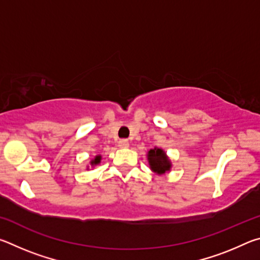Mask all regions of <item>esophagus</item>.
<instances>
[{"label": "esophagus", "instance_id": "obj_1", "mask_svg": "<svg viewBox=\"0 0 260 260\" xmlns=\"http://www.w3.org/2000/svg\"><path fill=\"white\" fill-rule=\"evenodd\" d=\"M118 147L119 148H128L129 147V142L127 140H120L119 142H118Z\"/></svg>", "mask_w": 260, "mask_h": 260}]
</instances>
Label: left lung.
<instances>
[{
	"instance_id": "1",
	"label": "left lung",
	"mask_w": 260,
	"mask_h": 260,
	"mask_svg": "<svg viewBox=\"0 0 260 260\" xmlns=\"http://www.w3.org/2000/svg\"><path fill=\"white\" fill-rule=\"evenodd\" d=\"M147 159L149 167L153 173L158 175H164L167 172H171L172 169V161L166 152L160 148L155 147L147 152Z\"/></svg>"
}]
</instances>
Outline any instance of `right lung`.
Here are the masks:
<instances>
[{"instance_id": "right-lung-1", "label": "right lung", "mask_w": 260, "mask_h": 260, "mask_svg": "<svg viewBox=\"0 0 260 260\" xmlns=\"http://www.w3.org/2000/svg\"><path fill=\"white\" fill-rule=\"evenodd\" d=\"M101 160H102V156L101 155H96L93 159H91L90 161H89V164H90V166L91 167H95V166H98L100 162H101ZM87 170H89V166H87Z\"/></svg>"}]
</instances>
